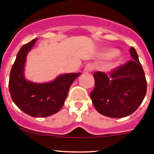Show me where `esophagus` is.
Segmentation results:
<instances>
[{
  "mask_svg": "<svg viewBox=\"0 0 154 154\" xmlns=\"http://www.w3.org/2000/svg\"><path fill=\"white\" fill-rule=\"evenodd\" d=\"M93 69H94L93 65L91 63H88L85 66V69H84V70H85V72H92Z\"/></svg>",
  "mask_w": 154,
  "mask_h": 154,
  "instance_id": "1",
  "label": "esophagus"
}]
</instances>
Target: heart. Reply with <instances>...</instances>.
I'll return each instance as SVG.
<instances>
[{
	"label": "heart",
	"instance_id": "1",
	"mask_svg": "<svg viewBox=\"0 0 154 154\" xmlns=\"http://www.w3.org/2000/svg\"><path fill=\"white\" fill-rule=\"evenodd\" d=\"M118 54V51L117 50H115V49H110L108 50V51H105L103 53V57L105 58H113L114 56Z\"/></svg>",
	"mask_w": 154,
	"mask_h": 154
}]
</instances>
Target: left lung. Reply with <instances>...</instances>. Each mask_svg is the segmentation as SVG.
<instances>
[{
    "label": "left lung",
    "mask_w": 154,
    "mask_h": 154,
    "mask_svg": "<svg viewBox=\"0 0 154 154\" xmlns=\"http://www.w3.org/2000/svg\"><path fill=\"white\" fill-rule=\"evenodd\" d=\"M133 60L109 72H94L95 87L90 97L100 114L111 118L131 115L146 93V80L135 48L130 49Z\"/></svg>",
    "instance_id": "left-lung-1"
}]
</instances>
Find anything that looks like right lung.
I'll return each mask as SVG.
<instances>
[{
	"mask_svg": "<svg viewBox=\"0 0 154 154\" xmlns=\"http://www.w3.org/2000/svg\"><path fill=\"white\" fill-rule=\"evenodd\" d=\"M37 39L19 50L11 70L8 87L12 100L20 109L33 117H46L58 112L63 106L71 85L81 73L61 75L48 83L27 81L24 76L26 55Z\"/></svg>",
	"mask_w": 154,
	"mask_h": 154,
	"instance_id": "add662e5",
	"label": "right lung"
}]
</instances>
